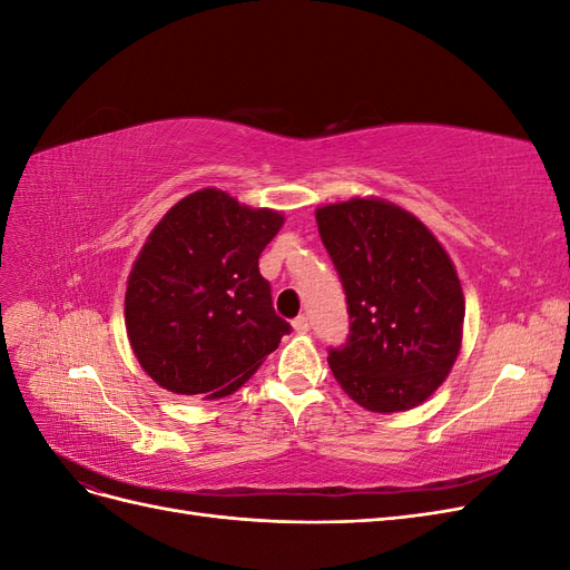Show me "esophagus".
<instances>
[{
    "label": "esophagus",
    "instance_id": "esophagus-1",
    "mask_svg": "<svg viewBox=\"0 0 570 570\" xmlns=\"http://www.w3.org/2000/svg\"><path fill=\"white\" fill-rule=\"evenodd\" d=\"M292 327H295V333H306L308 331V318L306 316H297L295 321H292Z\"/></svg>",
    "mask_w": 570,
    "mask_h": 570
}]
</instances>
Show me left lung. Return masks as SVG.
Instances as JSON below:
<instances>
[{
    "mask_svg": "<svg viewBox=\"0 0 570 570\" xmlns=\"http://www.w3.org/2000/svg\"><path fill=\"white\" fill-rule=\"evenodd\" d=\"M316 223L352 318L347 344L327 356L335 381L366 411L416 409L461 352L454 262L421 218L381 197L318 206Z\"/></svg>",
    "mask_w": 570,
    "mask_h": 570,
    "instance_id": "obj_1",
    "label": "left lung"
}]
</instances>
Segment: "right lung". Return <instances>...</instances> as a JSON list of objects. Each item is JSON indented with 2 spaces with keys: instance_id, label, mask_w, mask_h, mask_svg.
Masks as SVG:
<instances>
[{
  "instance_id": "right-lung-1",
  "label": "right lung",
  "mask_w": 570,
  "mask_h": 570,
  "mask_svg": "<svg viewBox=\"0 0 570 570\" xmlns=\"http://www.w3.org/2000/svg\"><path fill=\"white\" fill-rule=\"evenodd\" d=\"M283 223L204 187L154 226L126 287V333L154 383L220 400L278 350L289 325L273 312L258 256Z\"/></svg>"
}]
</instances>
